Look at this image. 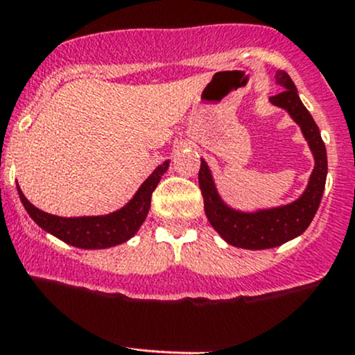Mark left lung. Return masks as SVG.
Wrapping results in <instances>:
<instances>
[{"label": "left lung", "instance_id": "1", "mask_svg": "<svg viewBox=\"0 0 355 355\" xmlns=\"http://www.w3.org/2000/svg\"><path fill=\"white\" fill-rule=\"evenodd\" d=\"M276 83L283 87L279 94L271 96L275 106L286 109L290 116L302 128V133L309 141L315 158V168L311 171L309 187L303 196L283 207L258 210V212H239L222 202L214 185L207 163L200 159L198 185L204 197L205 216L212 227L219 232L231 246L243 249H270L285 244L305 232L313 220L320 205L327 180V150L322 141L320 131L315 124L309 109L300 101L297 87L285 70L276 72Z\"/></svg>", "mask_w": 355, "mask_h": 355}]
</instances>
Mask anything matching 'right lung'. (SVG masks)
Wrapping results in <instances>:
<instances>
[{
  "instance_id": "obj_1",
  "label": "right lung",
  "mask_w": 355,
  "mask_h": 355,
  "mask_svg": "<svg viewBox=\"0 0 355 355\" xmlns=\"http://www.w3.org/2000/svg\"><path fill=\"white\" fill-rule=\"evenodd\" d=\"M168 162H163L150 177L143 182L136 196L124 205L123 209L107 216L96 217H58L46 214L37 209L33 204L26 200L21 190L18 189L19 198L25 205L30 217L40 225L42 229L50 234L58 237L70 246L83 249H104L116 246V244L126 243L130 237L135 236L139 225L143 224L148 216L151 204V193L157 189L159 178L163 177Z\"/></svg>"
}]
</instances>
